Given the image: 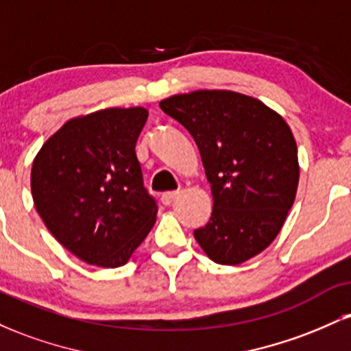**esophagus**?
Returning a JSON list of instances; mask_svg holds the SVG:
<instances>
[{
    "label": "esophagus",
    "instance_id": "34e87169",
    "mask_svg": "<svg viewBox=\"0 0 351 351\" xmlns=\"http://www.w3.org/2000/svg\"><path fill=\"white\" fill-rule=\"evenodd\" d=\"M178 195H180V191H167V193H163V195H162V203L167 204V206H170L173 201L178 198Z\"/></svg>",
    "mask_w": 351,
    "mask_h": 351
}]
</instances>
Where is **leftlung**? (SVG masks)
<instances>
[{
	"mask_svg": "<svg viewBox=\"0 0 351 351\" xmlns=\"http://www.w3.org/2000/svg\"><path fill=\"white\" fill-rule=\"evenodd\" d=\"M198 145L213 213L195 237L216 264L237 265L280 232L299 184L291 127L261 100L232 90H196L160 102Z\"/></svg>",
	"mask_w": 351,
	"mask_h": 351,
	"instance_id": "1",
	"label": "left lung"
}]
</instances>
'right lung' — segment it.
<instances>
[{"instance_id": "right-lung-1", "label": "right lung", "mask_w": 351, "mask_h": 351, "mask_svg": "<svg viewBox=\"0 0 351 351\" xmlns=\"http://www.w3.org/2000/svg\"><path fill=\"white\" fill-rule=\"evenodd\" d=\"M143 107L75 117L49 136L31 170L34 206L51 234L84 263L120 267L156 219L135 153Z\"/></svg>"}]
</instances>
